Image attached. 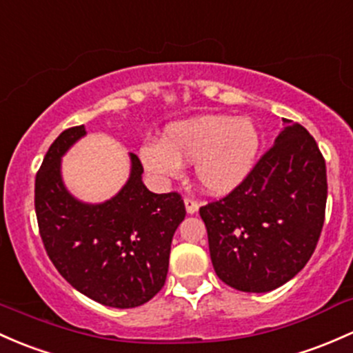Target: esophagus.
<instances>
[{
    "instance_id": "34e87169",
    "label": "esophagus",
    "mask_w": 353,
    "mask_h": 353,
    "mask_svg": "<svg viewBox=\"0 0 353 353\" xmlns=\"http://www.w3.org/2000/svg\"><path fill=\"white\" fill-rule=\"evenodd\" d=\"M183 202H185V208H187V214L193 215V214H196V212H199V203H196L193 199H190V196H187Z\"/></svg>"
}]
</instances>
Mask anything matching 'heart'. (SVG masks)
Masks as SVG:
<instances>
[{"label":"heart","mask_w":353,"mask_h":353,"mask_svg":"<svg viewBox=\"0 0 353 353\" xmlns=\"http://www.w3.org/2000/svg\"><path fill=\"white\" fill-rule=\"evenodd\" d=\"M259 146V130L249 117L203 114L170 124L163 139L143 143L139 158L158 180L180 176L183 165L195 163L202 190L225 195L251 173Z\"/></svg>","instance_id":"obj_1"}]
</instances>
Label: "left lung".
Returning a JSON list of instances; mask_svg holds the SVG:
<instances>
[{"label":"left lung","instance_id":"1","mask_svg":"<svg viewBox=\"0 0 353 353\" xmlns=\"http://www.w3.org/2000/svg\"><path fill=\"white\" fill-rule=\"evenodd\" d=\"M327 205V168L316 141L284 119L274 145L248 178L200 208L215 272L230 288L268 293L305 268Z\"/></svg>","mask_w":353,"mask_h":353}]
</instances>
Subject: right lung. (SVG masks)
Instances as JSON below:
<instances>
[{"mask_svg": "<svg viewBox=\"0 0 353 353\" xmlns=\"http://www.w3.org/2000/svg\"><path fill=\"white\" fill-rule=\"evenodd\" d=\"M87 134L65 130L52 143L35 180L40 236L57 271L79 293L111 308H134L165 284L172 239L185 219L178 193H153L130 153L126 183L109 200L82 202L63 183L62 158Z\"/></svg>", "mask_w": 353, "mask_h": 353, "instance_id": "right-lung-1", "label": "right lung"}]
</instances>
